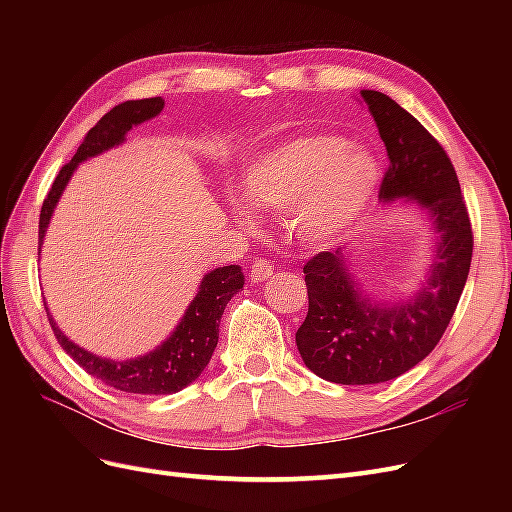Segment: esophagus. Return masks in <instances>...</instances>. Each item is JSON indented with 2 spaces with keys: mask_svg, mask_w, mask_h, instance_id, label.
<instances>
[{
  "mask_svg": "<svg viewBox=\"0 0 512 512\" xmlns=\"http://www.w3.org/2000/svg\"><path fill=\"white\" fill-rule=\"evenodd\" d=\"M271 275H273V267H271L269 260H256L254 265L250 267V277H252L254 284L267 282Z\"/></svg>",
  "mask_w": 512,
  "mask_h": 512,
  "instance_id": "esophagus-1",
  "label": "esophagus"
}]
</instances>
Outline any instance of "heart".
<instances>
[{
	"instance_id": "b5f03b06",
	"label": "heart",
	"mask_w": 512,
	"mask_h": 512,
	"mask_svg": "<svg viewBox=\"0 0 512 512\" xmlns=\"http://www.w3.org/2000/svg\"><path fill=\"white\" fill-rule=\"evenodd\" d=\"M380 181L369 151L337 136L299 138L243 166L241 190L252 207L288 211L290 226L309 245H331L361 222ZM239 220L252 224L247 209Z\"/></svg>"
}]
</instances>
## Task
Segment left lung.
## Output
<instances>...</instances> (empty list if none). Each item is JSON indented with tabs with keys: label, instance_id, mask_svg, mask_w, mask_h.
<instances>
[{
	"label": "left lung",
	"instance_id": "8db88e82",
	"mask_svg": "<svg viewBox=\"0 0 512 512\" xmlns=\"http://www.w3.org/2000/svg\"><path fill=\"white\" fill-rule=\"evenodd\" d=\"M361 98L391 160L380 200L404 198L427 209L438 243L425 286L395 305L363 294L342 247L307 260L309 307L297 331V348L316 376L335 384H378L421 363L455 314L474 247L459 179L442 145L382 91L363 89Z\"/></svg>",
	"mask_w": 512,
	"mask_h": 512
}]
</instances>
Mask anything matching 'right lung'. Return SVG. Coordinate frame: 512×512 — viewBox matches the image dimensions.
<instances>
[{
    "instance_id": "1",
    "label": "right lung",
    "mask_w": 512,
    "mask_h": 512,
    "mask_svg": "<svg viewBox=\"0 0 512 512\" xmlns=\"http://www.w3.org/2000/svg\"><path fill=\"white\" fill-rule=\"evenodd\" d=\"M162 108V98L121 102L115 108H111V111L87 132L85 141L76 149L74 158L66 166H61L59 175L53 181L51 192L46 194L42 203L38 256L55 205L59 203V196L68 185L76 166L85 162L87 158H94L98 153L126 141V134L132 130V126H138V123L160 115ZM243 282L245 277L239 265L218 267L207 273L198 286L194 301L185 309L177 329L170 333L166 342H162L156 350L128 361L104 359V356H96L94 352H87L85 348L76 346L61 333V329L51 318L49 309H46V316H49L53 333L61 348H64L89 376H94L106 386H113V389L123 393L170 395L192 384L209 365L211 354L215 346H218L220 318L224 314L226 303L243 288Z\"/></svg>"
}]
</instances>
